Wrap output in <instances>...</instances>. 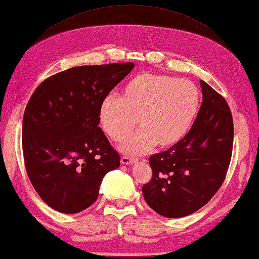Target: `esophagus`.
Instances as JSON below:
<instances>
[{"instance_id": "34e87169", "label": "esophagus", "mask_w": 259, "mask_h": 259, "mask_svg": "<svg viewBox=\"0 0 259 259\" xmlns=\"http://www.w3.org/2000/svg\"><path fill=\"white\" fill-rule=\"evenodd\" d=\"M120 162L122 165H133L134 162H137V159H134V158H130V157H122L120 159Z\"/></svg>"}]
</instances>
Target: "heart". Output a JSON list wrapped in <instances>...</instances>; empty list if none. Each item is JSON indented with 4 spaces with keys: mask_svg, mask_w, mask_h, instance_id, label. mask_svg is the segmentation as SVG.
Listing matches in <instances>:
<instances>
[{
    "mask_svg": "<svg viewBox=\"0 0 259 259\" xmlns=\"http://www.w3.org/2000/svg\"><path fill=\"white\" fill-rule=\"evenodd\" d=\"M199 106L200 93L192 81L144 72L127 81L119 99L103 100L98 119L115 142L132 132L138 120L140 131L119 149L127 155H142L156 144L162 149L178 144L191 128Z\"/></svg>",
    "mask_w": 259,
    "mask_h": 259,
    "instance_id": "obj_1",
    "label": "heart"
}]
</instances>
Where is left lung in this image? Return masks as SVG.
Returning <instances> with one entry per match:
<instances>
[{
  "mask_svg": "<svg viewBox=\"0 0 259 259\" xmlns=\"http://www.w3.org/2000/svg\"><path fill=\"white\" fill-rule=\"evenodd\" d=\"M202 103L188 134L149 157L152 179L143 197L157 214L178 219L197 211L224 182L232 156L233 120L225 99L200 80Z\"/></svg>",
  "mask_w": 259,
  "mask_h": 259,
  "instance_id": "1",
  "label": "left lung"
}]
</instances>
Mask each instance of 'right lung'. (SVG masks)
Returning a JSON list of instances; mask_svg holds the SVG:
<instances>
[{"mask_svg": "<svg viewBox=\"0 0 259 259\" xmlns=\"http://www.w3.org/2000/svg\"><path fill=\"white\" fill-rule=\"evenodd\" d=\"M134 63L78 66L49 77L31 95L22 119L26 170L54 210L76 214L97 200L119 153L99 127L100 104Z\"/></svg>", "mask_w": 259, "mask_h": 259, "instance_id": "1", "label": "right lung"}]
</instances>
